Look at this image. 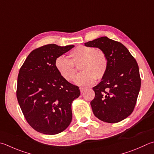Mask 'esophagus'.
<instances>
[{"instance_id":"esophagus-1","label":"esophagus","mask_w":154,"mask_h":154,"mask_svg":"<svg viewBox=\"0 0 154 154\" xmlns=\"http://www.w3.org/2000/svg\"><path fill=\"white\" fill-rule=\"evenodd\" d=\"M85 89H86V88H84V87H80V91L81 93H82V92H84V91H85Z\"/></svg>"}]
</instances>
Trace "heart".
I'll use <instances>...</instances> for the list:
<instances>
[{
  "label": "heart",
  "mask_w": 154,
  "mask_h": 154,
  "mask_svg": "<svg viewBox=\"0 0 154 154\" xmlns=\"http://www.w3.org/2000/svg\"><path fill=\"white\" fill-rule=\"evenodd\" d=\"M68 59L59 56L55 60L56 70L68 82H72L78 73L82 72L75 82L80 86L91 85L95 80H101L108 70L109 61L105 53L91 46L79 45L68 54Z\"/></svg>",
  "instance_id": "1"
}]
</instances>
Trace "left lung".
Instances as JSON below:
<instances>
[{"instance_id":"1","label":"left lung","mask_w":154,"mask_h":154,"mask_svg":"<svg viewBox=\"0 0 154 154\" xmlns=\"http://www.w3.org/2000/svg\"><path fill=\"white\" fill-rule=\"evenodd\" d=\"M98 48L106 55L109 67L102 81L93 87L95 97L91 102L95 117L106 123L125 119L135 109L141 87L139 66L122 43L102 37L85 43Z\"/></svg>"}]
</instances>
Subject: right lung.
<instances>
[{"label":"right lung","instance_id":"add662e5","mask_svg":"<svg viewBox=\"0 0 154 154\" xmlns=\"http://www.w3.org/2000/svg\"><path fill=\"white\" fill-rule=\"evenodd\" d=\"M74 47L48 44L35 49L19 69L17 100L27 123L43 134L62 132L72 121V103L80 94L79 87L61 76L54 62Z\"/></svg>","mask_w":154,"mask_h":154}]
</instances>
